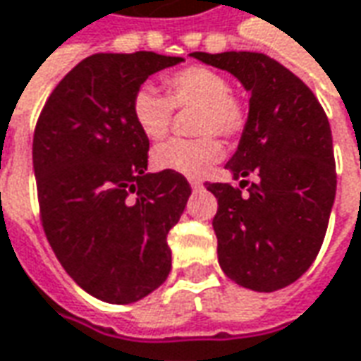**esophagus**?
I'll return each instance as SVG.
<instances>
[{"label":"esophagus","mask_w":361,"mask_h":361,"mask_svg":"<svg viewBox=\"0 0 361 361\" xmlns=\"http://www.w3.org/2000/svg\"><path fill=\"white\" fill-rule=\"evenodd\" d=\"M189 185H191V189H193V191H197V189L203 188V181L197 180V178H189Z\"/></svg>","instance_id":"obj_1"}]
</instances>
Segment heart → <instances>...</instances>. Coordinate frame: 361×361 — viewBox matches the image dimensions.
Masks as SVG:
<instances>
[{
    "instance_id": "obj_1",
    "label": "heart",
    "mask_w": 361,
    "mask_h": 361,
    "mask_svg": "<svg viewBox=\"0 0 361 361\" xmlns=\"http://www.w3.org/2000/svg\"><path fill=\"white\" fill-rule=\"evenodd\" d=\"M173 107L197 109L195 130L205 137L170 140L158 146L152 162L158 170L199 178L223 158V145L213 135L238 137L248 121L246 105L231 93L221 72L207 66H188L166 78V95L152 85L138 87L133 97V117L140 133L150 140H162L172 125Z\"/></svg>"
}]
</instances>
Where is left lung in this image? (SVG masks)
Listing matches in <instances>:
<instances>
[{"mask_svg":"<svg viewBox=\"0 0 361 361\" xmlns=\"http://www.w3.org/2000/svg\"><path fill=\"white\" fill-rule=\"evenodd\" d=\"M191 56L226 70L250 93L246 127L224 166L240 188L205 183L219 203L213 219L219 264L246 289H283L311 268L334 205L329 119L314 93L274 58L259 52ZM248 175L257 178L252 184Z\"/></svg>","mask_w":361,"mask_h":361,"instance_id":"left-lung-1","label":"left lung"}]
</instances>
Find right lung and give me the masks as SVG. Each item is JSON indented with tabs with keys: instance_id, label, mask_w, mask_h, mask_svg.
Returning a JSON list of instances; mask_svg holds the SVG:
<instances>
[{
	"instance_id": "obj_1",
	"label": "right lung",
	"mask_w": 361,
	"mask_h": 361,
	"mask_svg": "<svg viewBox=\"0 0 361 361\" xmlns=\"http://www.w3.org/2000/svg\"><path fill=\"white\" fill-rule=\"evenodd\" d=\"M180 62L156 52L87 56L50 93L35 128L44 234L68 276L105 303L140 301L172 269L168 233L191 188L181 173H146L150 142L133 97Z\"/></svg>"
}]
</instances>
